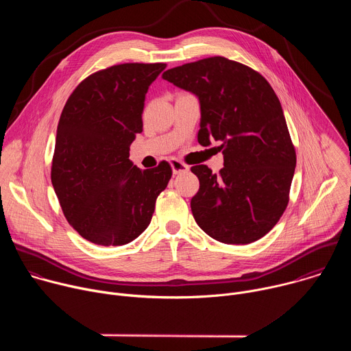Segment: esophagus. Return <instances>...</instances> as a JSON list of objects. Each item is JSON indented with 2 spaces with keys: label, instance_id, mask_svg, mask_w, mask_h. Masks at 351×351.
I'll list each match as a JSON object with an SVG mask.
<instances>
[{
  "label": "esophagus",
  "instance_id": "1",
  "mask_svg": "<svg viewBox=\"0 0 351 351\" xmlns=\"http://www.w3.org/2000/svg\"><path fill=\"white\" fill-rule=\"evenodd\" d=\"M171 167H172V172H173L175 175H178V173H184V172L189 171V167H187L184 162H182V161H179V160H176V158H172V160H171Z\"/></svg>",
  "mask_w": 351,
  "mask_h": 351
}]
</instances>
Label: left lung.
I'll use <instances>...</instances> for the list:
<instances>
[{"mask_svg": "<svg viewBox=\"0 0 351 351\" xmlns=\"http://www.w3.org/2000/svg\"><path fill=\"white\" fill-rule=\"evenodd\" d=\"M162 77L199 99L198 143L219 141L223 168L191 172L199 189L190 207L197 225L226 244L265 236L289 203L295 168L279 98L257 71L225 57H211L164 72Z\"/></svg>", "mask_w": 351, "mask_h": 351, "instance_id": "8db88e82", "label": "left lung"}]
</instances>
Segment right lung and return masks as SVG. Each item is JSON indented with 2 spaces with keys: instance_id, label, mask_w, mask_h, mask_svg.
<instances>
[{
  "instance_id": "right-lung-1",
  "label": "right lung",
  "mask_w": 351,
  "mask_h": 351,
  "mask_svg": "<svg viewBox=\"0 0 351 351\" xmlns=\"http://www.w3.org/2000/svg\"><path fill=\"white\" fill-rule=\"evenodd\" d=\"M167 64H119L77 84L62 110L51 182L69 225L99 245H122L152 222L172 168L134 167L129 147L143 132L145 93Z\"/></svg>"
}]
</instances>
